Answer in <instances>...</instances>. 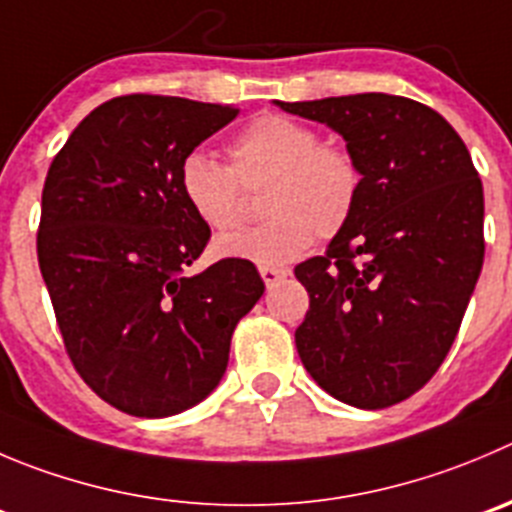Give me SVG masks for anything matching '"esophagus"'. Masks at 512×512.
I'll use <instances>...</instances> for the list:
<instances>
[{
  "label": "esophagus",
  "instance_id": "esophagus-1",
  "mask_svg": "<svg viewBox=\"0 0 512 512\" xmlns=\"http://www.w3.org/2000/svg\"><path fill=\"white\" fill-rule=\"evenodd\" d=\"M259 274H261V279H264V284L271 289V286L279 284L281 279H286V276H289V271L279 269V266H259Z\"/></svg>",
  "mask_w": 512,
  "mask_h": 512
}]
</instances>
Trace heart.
Returning a JSON list of instances; mask_svg holds the SVG:
<instances>
[{"instance_id": "1", "label": "heart", "mask_w": 512, "mask_h": 512, "mask_svg": "<svg viewBox=\"0 0 512 512\" xmlns=\"http://www.w3.org/2000/svg\"><path fill=\"white\" fill-rule=\"evenodd\" d=\"M228 165L203 150L180 160L178 188L198 221L228 233L243 221V188H264L266 221L223 238L218 253L281 266L299 259L316 238L347 228L362 196V168L344 145L321 143L319 130L286 115L266 113L233 135Z\"/></svg>"}]
</instances>
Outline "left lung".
<instances>
[{"label": "left lung", "instance_id": "left-lung-1", "mask_svg": "<svg viewBox=\"0 0 512 512\" xmlns=\"http://www.w3.org/2000/svg\"><path fill=\"white\" fill-rule=\"evenodd\" d=\"M276 105L337 130L362 168L352 221L294 269L309 291L299 357L339 402L392 407L430 382L455 342L483 269V183L455 128L410 97Z\"/></svg>", "mask_w": 512, "mask_h": 512}]
</instances>
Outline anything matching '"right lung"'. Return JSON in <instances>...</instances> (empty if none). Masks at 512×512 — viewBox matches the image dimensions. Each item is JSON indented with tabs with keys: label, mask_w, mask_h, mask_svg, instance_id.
Listing matches in <instances>:
<instances>
[{
	"label": "right lung",
	"mask_w": 512,
	"mask_h": 512,
	"mask_svg": "<svg viewBox=\"0 0 512 512\" xmlns=\"http://www.w3.org/2000/svg\"><path fill=\"white\" fill-rule=\"evenodd\" d=\"M231 105L123 95L95 107L47 170L37 259L67 357L135 417H170L216 389L233 329L264 294L251 261L188 266L211 238L178 188L180 160Z\"/></svg>",
	"instance_id": "1"
}]
</instances>
